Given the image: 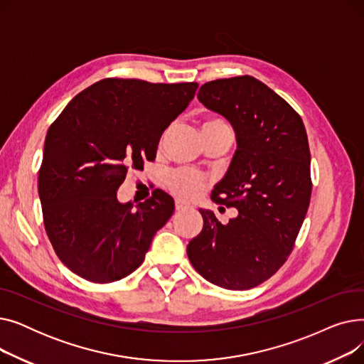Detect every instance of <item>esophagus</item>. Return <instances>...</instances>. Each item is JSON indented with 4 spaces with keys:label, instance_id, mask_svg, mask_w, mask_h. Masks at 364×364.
<instances>
[{
    "label": "esophagus",
    "instance_id": "1",
    "mask_svg": "<svg viewBox=\"0 0 364 364\" xmlns=\"http://www.w3.org/2000/svg\"><path fill=\"white\" fill-rule=\"evenodd\" d=\"M188 208H192V206H190L186 202H183V200H176V209H177V211H186V209H188Z\"/></svg>",
    "mask_w": 364,
    "mask_h": 364
}]
</instances>
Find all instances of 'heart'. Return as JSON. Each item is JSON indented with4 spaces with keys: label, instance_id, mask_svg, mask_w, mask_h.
<instances>
[{
    "label": "heart",
    "instance_id": "b5f03b06",
    "mask_svg": "<svg viewBox=\"0 0 364 364\" xmlns=\"http://www.w3.org/2000/svg\"><path fill=\"white\" fill-rule=\"evenodd\" d=\"M217 127H227V125L218 118L205 119L200 124V132L211 128H217ZM165 184L172 195L180 199L188 200V199L198 198L203 192V188L206 186V178L198 171L181 168V169L171 171L165 178Z\"/></svg>",
    "mask_w": 364,
    "mask_h": 364
}]
</instances>
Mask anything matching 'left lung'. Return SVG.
I'll return each mask as SVG.
<instances>
[{
  "mask_svg": "<svg viewBox=\"0 0 364 364\" xmlns=\"http://www.w3.org/2000/svg\"><path fill=\"white\" fill-rule=\"evenodd\" d=\"M199 102L232 124L237 149L213 200L239 215L221 224L199 209L202 232L187 245L195 270L217 286L246 291L288 259L311 198L310 147L299 114L254 76L206 82Z\"/></svg>",
  "mask_w": 364,
  "mask_h": 364,
  "instance_id": "left-lung-1",
  "label": "left lung"
}]
</instances>
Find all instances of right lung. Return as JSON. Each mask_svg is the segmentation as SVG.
<instances>
[{
  "instance_id": "right-lung-1",
  "label": "right lung",
  "mask_w": 364,
  "mask_h": 364,
  "mask_svg": "<svg viewBox=\"0 0 364 364\" xmlns=\"http://www.w3.org/2000/svg\"><path fill=\"white\" fill-rule=\"evenodd\" d=\"M198 82L106 78L81 91L48 128L38 193L47 236L70 272L112 283L137 270L174 213L164 190L134 205L117 198L129 168L156 158L162 132Z\"/></svg>"
}]
</instances>
